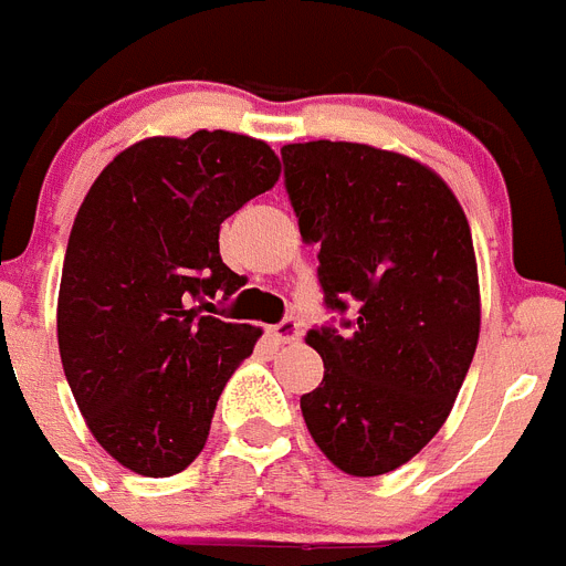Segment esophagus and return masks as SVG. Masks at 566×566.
Wrapping results in <instances>:
<instances>
[{
  "mask_svg": "<svg viewBox=\"0 0 566 566\" xmlns=\"http://www.w3.org/2000/svg\"><path fill=\"white\" fill-rule=\"evenodd\" d=\"M270 336H273L275 342L287 345V342H296L298 336H302V325H298V319H293V316H284L279 325L270 327Z\"/></svg>",
  "mask_w": 566,
  "mask_h": 566,
  "instance_id": "obj_1",
  "label": "esophagus"
}]
</instances>
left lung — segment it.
Masks as SVG:
<instances>
[{
	"label": "left lung",
	"mask_w": 566,
	"mask_h": 566,
	"mask_svg": "<svg viewBox=\"0 0 566 566\" xmlns=\"http://www.w3.org/2000/svg\"><path fill=\"white\" fill-rule=\"evenodd\" d=\"M282 164L339 316L307 334L325 377L302 417L342 472H394L440 431L478 348L469 221L443 178L397 151L313 140L284 146Z\"/></svg>",
	"instance_id": "1"
}]
</instances>
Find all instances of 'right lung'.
Returning a JSON list of instances; mask_svg holds the SVG:
<instances>
[{
    "label": "right lung",
    "instance_id": "right-lung-1",
    "mask_svg": "<svg viewBox=\"0 0 566 566\" xmlns=\"http://www.w3.org/2000/svg\"><path fill=\"white\" fill-rule=\"evenodd\" d=\"M279 172L264 140L201 129L129 146L85 195L56 339L88 429L132 472L187 469L227 379L253 354L259 327L207 316L244 284L221 261L218 230Z\"/></svg>",
    "mask_w": 566,
    "mask_h": 566
}]
</instances>
